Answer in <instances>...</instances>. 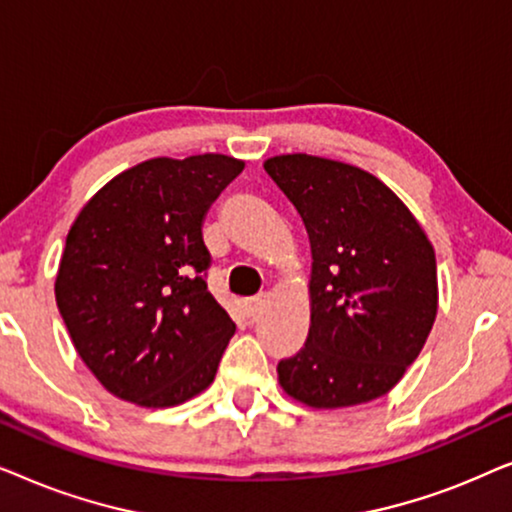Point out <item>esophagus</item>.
<instances>
[{
    "instance_id": "obj_1",
    "label": "esophagus",
    "mask_w": 512,
    "mask_h": 512,
    "mask_svg": "<svg viewBox=\"0 0 512 512\" xmlns=\"http://www.w3.org/2000/svg\"><path fill=\"white\" fill-rule=\"evenodd\" d=\"M263 305H265V293H258V296L249 298L247 300V310H249L251 317H256V314L263 310Z\"/></svg>"
}]
</instances>
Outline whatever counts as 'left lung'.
Here are the masks:
<instances>
[{
    "label": "left lung",
    "mask_w": 512,
    "mask_h": 512,
    "mask_svg": "<svg viewBox=\"0 0 512 512\" xmlns=\"http://www.w3.org/2000/svg\"><path fill=\"white\" fill-rule=\"evenodd\" d=\"M312 247L310 333L277 366L312 408L380 398L422 352L438 312L436 254L410 209L373 174L305 153L265 160Z\"/></svg>",
    "instance_id": "left-lung-1"
}]
</instances>
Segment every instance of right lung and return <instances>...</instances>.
<instances>
[{"instance_id": "1", "label": "right lung", "mask_w": 512, "mask_h": 512, "mask_svg": "<svg viewBox=\"0 0 512 512\" xmlns=\"http://www.w3.org/2000/svg\"><path fill=\"white\" fill-rule=\"evenodd\" d=\"M242 160L153 158L111 179L76 216L55 300L102 387L170 408L214 382L235 324L207 289L202 223Z\"/></svg>"}]
</instances>
